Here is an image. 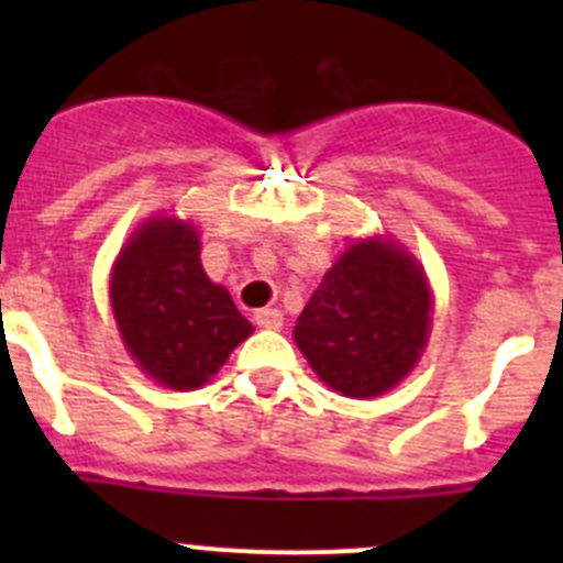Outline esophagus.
<instances>
[{"label": "esophagus", "mask_w": 563, "mask_h": 563, "mask_svg": "<svg viewBox=\"0 0 563 563\" xmlns=\"http://www.w3.org/2000/svg\"><path fill=\"white\" fill-rule=\"evenodd\" d=\"M253 321H256L258 327H265V330H278L282 321H285V316H282V310H276V307H265V310H256Z\"/></svg>", "instance_id": "esophagus-1"}]
</instances>
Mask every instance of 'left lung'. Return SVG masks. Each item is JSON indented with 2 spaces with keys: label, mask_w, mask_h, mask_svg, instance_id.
I'll list each match as a JSON object with an SVG mask.
<instances>
[{
  "label": "left lung",
  "mask_w": 563,
  "mask_h": 563,
  "mask_svg": "<svg viewBox=\"0 0 563 563\" xmlns=\"http://www.w3.org/2000/svg\"><path fill=\"white\" fill-rule=\"evenodd\" d=\"M431 292L409 253L366 239L338 258L292 330L316 375L346 397H377L409 375L431 327Z\"/></svg>",
  "instance_id": "obj_1"
}]
</instances>
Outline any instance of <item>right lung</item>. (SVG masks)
<instances>
[{"label":"right lung","mask_w":563,"mask_h":563,"mask_svg":"<svg viewBox=\"0 0 563 563\" xmlns=\"http://www.w3.org/2000/svg\"><path fill=\"white\" fill-rule=\"evenodd\" d=\"M112 310L126 350L168 389H197L253 332L225 287L200 265L188 222L152 220L129 239L112 273Z\"/></svg>","instance_id":"add662e5"}]
</instances>
